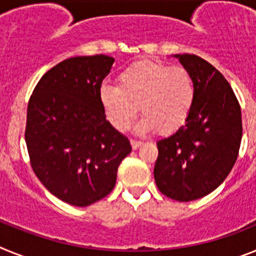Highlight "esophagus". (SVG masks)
<instances>
[{
  "label": "esophagus",
  "mask_w": 256,
  "mask_h": 256,
  "mask_svg": "<svg viewBox=\"0 0 256 256\" xmlns=\"http://www.w3.org/2000/svg\"><path fill=\"white\" fill-rule=\"evenodd\" d=\"M142 144H144V142L138 141V140H130V144H132L133 150H137Z\"/></svg>",
  "instance_id": "34e87169"
}]
</instances>
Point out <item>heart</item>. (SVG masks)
Returning <instances> with one entry per match:
<instances>
[{
  "label": "heart",
  "mask_w": 256,
  "mask_h": 256,
  "mask_svg": "<svg viewBox=\"0 0 256 256\" xmlns=\"http://www.w3.org/2000/svg\"><path fill=\"white\" fill-rule=\"evenodd\" d=\"M195 80L187 68L150 60L137 61L123 70L118 86L100 91L108 120L119 130L130 128L136 115L144 116L141 130L169 134L186 123L195 104Z\"/></svg>",
  "instance_id": "1"
}]
</instances>
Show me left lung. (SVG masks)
I'll use <instances>...</instances> for the list:
<instances>
[{"instance_id": "left-lung-1", "label": "left lung", "mask_w": 256, "mask_h": 256, "mask_svg": "<svg viewBox=\"0 0 256 256\" xmlns=\"http://www.w3.org/2000/svg\"><path fill=\"white\" fill-rule=\"evenodd\" d=\"M177 58L195 80V104L186 124L158 142L154 177L162 195L186 202L227 178L238 156L242 120L236 94L219 70L200 56Z\"/></svg>"}]
</instances>
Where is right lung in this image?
<instances>
[{
    "instance_id": "add662e5",
    "label": "right lung",
    "mask_w": 256,
    "mask_h": 256,
    "mask_svg": "<svg viewBox=\"0 0 256 256\" xmlns=\"http://www.w3.org/2000/svg\"><path fill=\"white\" fill-rule=\"evenodd\" d=\"M114 58L78 56L61 61L33 90L26 108L30 165L52 195L88 206L112 191L130 140L106 120L100 91Z\"/></svg>"
}]
</instances>
